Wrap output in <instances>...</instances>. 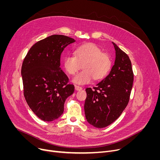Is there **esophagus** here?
<instances>
[{"label":"esophagus","mask_w":160,"mask_h":160,"mask_svg":"<svg viewBox=\"0 0 160 160\" xmlns=\"http://www.w3.org/2000/svg\"><path fill=\"white\" fill-rule=\"evenodd\" d=\"M75 89L77 91H80L82 89V88L80 87V86H75Z\"/></svg>","instance_id":"1"}]
</instances>
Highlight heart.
Returning a JSON list of instances; mask_svg holds the SVG:
<instances>
[{"label": "heart", "instance_id": "heart-1", "mask_svg": "<svg viewBox=\"0 0 160 160\" xmlns=\"http://www.w3.org/2000/svg\"><path fill=\"white\" fill-rule=\"evenodd\" d=\"M73 54L74 56H67L63 58V66L67 72L74 74L82 64L83 70L72 78L77 84H87L93 78L96 80H101L110 71V58L95 45L86 44L77 47L73 50Z\"/></svg>", "mask_w": 160, "mask_h": 160}]
</instances>
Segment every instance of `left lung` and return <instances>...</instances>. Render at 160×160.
Listing matches in <instances>:
<instances>
[{
    "label": "left lung",
    "instance_id": "1",
    "mask_svg": "<svg viewBox=\"0 0 160 160\" xmlns=\"http://www.w3.org/2000/svg\"><path fill=\"white\" fill-rule=\"evenodd\" d=\"M115 50L114 65L107 77L92 89H86L84 112L87 121L102 128L121 115L128 104L133 73L128 56L112 42Z\"/></svg>",
    "mask_w": 160,
    "mask_h": 160
}]
</instances>
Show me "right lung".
<instances>
[{"mask_svg":"<svg viewBox=\"0 0 160 160\" xmlns=\"http://www.w3.org/2000/svg\"><path fill=\"white\" fill-rule=\"evenodd\" d=\"M75 40L52 35L33 45L24 58L21 75L25 100L40 119L52 121L63 113L64 103L74 91L60 67L64 48Z\"/></svg>","mask_w":160,"mask_h":160,"instance_id":"right-lung-1","label":"right lung"}]
</instances>
